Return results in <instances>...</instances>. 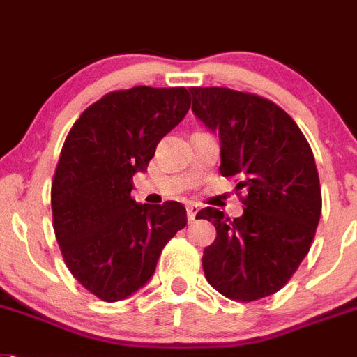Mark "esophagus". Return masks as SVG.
Masks as SVG:
<instances>
[{"label":"esophagus","instance_id":"34e87169","mask_svg":"<svg viewBox=\"0 0 357 357\" xmlns=\"http://www.w3.org/2000/svg\"><path fill=\"white\" fill-rule=\"evenodd\" d=\"M197 212H199V205H197V203H187V218H188V221L196 220Z\"/></svg>","mask_w":357,"mask_h":357}]
</instances>
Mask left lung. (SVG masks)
<instances>
[{
	"mask_svg": "<svg viewBox=\"0 0 357 357\" xmlns=\"http://www.w3.org/2000/svg\"><path fill=\"white\" fill-rule=\"evenodd\" d=\"M192 112L220 134L225 178H236L243 215L197 212L214 223L203 252L206 281L225 298L256 301L289 283L310 250L321 215L312 149L289 114L261 96L223 86H192Z\"/></svg>",
	"mask_w": 357,
	"mask_h": 357,
	"instance_id": "8db88e82",
	"label": "left lung"
}]
</instances>
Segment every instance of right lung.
<instances>
[{
  "instance_id": "add662e5",
  "label": "right lung",
  "mask_w": 357,
  "mask_h": 357,
  "mask_svg": "<svg viewBox=\"0 0 357 357\" xmlns=\"http://www.w3.org/2000/svg\"><path fill=\"white\" fill-rule=\"evenodd\" d=\"M190 109L185 86H132L92 103L63 143L52 181L54 232L68 271L103 301L142 289L163 247L187 225L178 202L142 205L132 176Z\"/></svg>"
}]
</instances>
